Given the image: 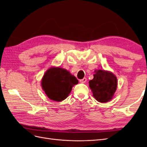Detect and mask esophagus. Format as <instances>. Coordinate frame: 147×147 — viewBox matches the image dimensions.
Returning a JSON list of instances; mask_svg holds the SVG:
<instances>
[{
	"label": "esophagus",
	"mask_w": 147,
	"mask_h": 147,
	"mask_svg": "<svg viewBox=\"0 0 147 147\" xmlns=\"http://www.w3.org/2000/svg\"><path fill=\"white\" fill-rule=\"evenodd\" d=\"M86 80H87L86 78H83V79L80 80V82L81 83H85L86 82Z\"/></svg>",
	"instance_id": "1"
}]
</instances>
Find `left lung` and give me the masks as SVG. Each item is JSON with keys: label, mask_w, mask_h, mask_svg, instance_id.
Instances as JSON below:
<instances>
[{"label": "left lung", "mask_w": 147, "mask_h": 147, "mask_svg": "<svg viewBox=\"0 0 147 147\" xmlns=\"http://www.w3.org/2000/svg\"><path fill=\"white\" fill-rule=\"evenodd\" d=\"M93 96L100 102H107L112 99L117 88V79L112 72L102 70L95 72L94 78L89 82Z\"/></svg>", "instance_id": "left-lung-1"}]
</instances>
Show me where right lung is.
Returning a JSON list of instances; mask_svg holds the SVG:
<instances>
[{
    "mask_svg": "<svg viewBox=\"0 0 147 147\" xmlns=\"http://www.w3.org/2000/svg\"><path fill=\"white\" fill-rule=\"evenodd\" d=\"M78 80L65 69L51 67L44 74L42 87L50 99L60 102L66 99Z\"/></svg>",
    "mask_w": 147,
    "mask_h": 147,
    "instance_id": "add662e5",
    "label": "right lung"
}]
</instances>
